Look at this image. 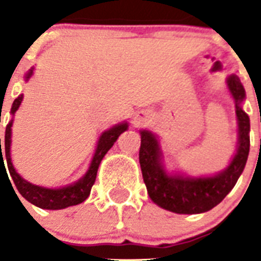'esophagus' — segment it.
Masks as SVG:
<instances>
[{
	"label": "esophagus",
	"instance_id": "1",
	"mask_svg": "<svg viewBox=\"0 0 261 261\" xmlns=\"http://www.w3.org/2000/svg\"><path fill=\"white\" fill-rule=\"evenodd\" d=\"M141 122H142V120H141V119L134 118V124H135V126H139V124H141Z\"/></svg>",
	"mask_w": 261,
	"mask_h": 261
}]
</instances>
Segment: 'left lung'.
<instances>
[{"mask_svg":"<svg viewBox=\"0 0 261 261\" xmlns=\"http://www.w3.org/2000/svg\"><path fill=\"white\" fill-rule=\"evenodd\" d=\"M236 107L239 138L230 163L223 171L210 176H190L181 172H168L159 137L141 130L139 164L147 194L153 202L176 214H200L222 202L243 173L249 154V116L243 110L245 89L236 74L226 79Z\"/></svg>","mask_w":261,"mask_h":261,"instance_id":"1","label":"left lung"}]
</instances>
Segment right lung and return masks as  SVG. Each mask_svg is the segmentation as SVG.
<instances>
[{
	"mask_svg": "<svg viewBox=\"0 0 261 261\" xmlns=\"http://www.w3.org/2000/svg\"><path fill=\"white\" fill-rule=\"evenodd\" d=\"M35 67H31L30 70L27 71L24 75V81L32 77L34 74ZM22 101V94H20L12 104L10 108V114L14 116L16 111L20 108ZM12 126H13V118L8 123L5 130V143H2L1 149V138H0V171L5 169V164L4 161L6 160L8 164V171L10 173V177L13 180L14 186L18 190V192L21 194L22 198H25L27 200L36 207L44 208V210H62L66 207L75 206L83 203L84 200H87L88 196L90 194L92 186L94 184L96 176H97L98 165L101 163V160L104 159V155L107 154V151L110 150L111 147L114 146V143L116 142V139L119 138V135L124 133L128 128V123L122 122L119 124H115L111 128L106 130L100 135V138L96 145V150H94L93 159L90 161L89 168H88L87 173L84 174L83 177L77 180L73 184L69 186L59 187V188H47V187H40L32 182L27 181L25 178H22L17 171L14 169L12 159H10V145H12ZM8 176V174H6ZM10 181V180H9ZM12 186V184H10ZM14 190V188H13Z\"/></svg>",
	"mask_w": 261,
	"mask_h": 261,
	"instance_id": "1",
	"label": "right lung"
}]
</instances>
